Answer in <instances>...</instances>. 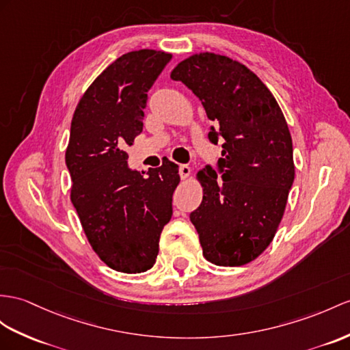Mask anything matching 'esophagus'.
<instances>
[{
    "label": "esophagus",
    "instance_id": "1",
    "mask_svg": "<svg viewBox=\"0 0 350 350\" xmlns=\"http://www.w3.org/2000/svg\"><path fill=\"white\" fill-rule=\"evenodd\" d=\"M190 174H191V167H190L189 165H181V166H180V176H181V180H187V178L190 176Z\"/></svg>",
    "mask_w": 350,
    "mask_h": 350
}]
</instances>
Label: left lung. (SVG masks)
Listing matches in <instances>:
<instances>
[{"mask_svg": "<svg viewBox=\"0 0 350 350\" xmlns=\"http://www.w3.org/2000/svg\"><path fill=\"white\" fill-rule=\"evenodd\" d=\"M170 79L183 81L202 102L209 139L224 138L218 166L196 178L200 206L190 214L203 257L224 267L243 266L266 251L284 217L295 166L293 139L275 96L248 66L203 52L178 64Z\"/></svg>", "mask_w": 350, "mask_h": 350, "instance_id": "left-lung-1", "label": "left lung"}]
</instances>
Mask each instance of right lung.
Wrapping results in <instances>:
<instances>
[{
  "instance_id": "1",
  "label": "right lung",
  "mask_w": 350,
  "mask_h": 350,
  "mask_svg": "<svg viewBox=\"0 0 350 350\" xmlns=\"http://www.w3.org/2000/svg\"><path fill=\"white\" fill-rule=\"evenodd\" d=\"M172 55L141 49L102 71L75 107L65 161L71 202L90 246L108 267L147 271L172 217L178 165L163 160L147 176L127 166L126 146L142 132L147 92Z\"/></svg>"
}]
</instances>
